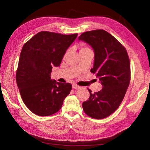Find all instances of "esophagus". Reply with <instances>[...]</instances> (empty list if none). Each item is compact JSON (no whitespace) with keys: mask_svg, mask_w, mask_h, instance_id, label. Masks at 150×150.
<instances>
[{"mask_svg":"<svg viewBox=\"0 0 150 150\" xmlns=\"http://www.w3.org/2000/svg\"><path fill=\"white\" fill-rule=\"evenodd\" d=\"M81 87L79 86H78V85H77V84H74V85H72V88L73 89H79Z\"/></svg>","mask_w":150,"mask_h":150,"instance_id":"1","label":"esophagus"}]
</instances>
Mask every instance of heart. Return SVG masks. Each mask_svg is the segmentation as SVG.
Instances as JSON below:
<instances>
[{"label": "heart", "mask_w": 150, "mask_h": 150, "mask_svg": "<svg viewBox=\"0 0 150 150\" xmlns=\"http://www.w3.org/2000/svg\"><path fill=\"white\" fill-rule=\"evenodd\" d=\"M88 49V47H82L81 48V49H80V51H81V50H83V49Z\"/></svg>", "instance_id": "heart-1"}]
</instances>
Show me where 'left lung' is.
I'll return each instance as SVG.
<instances>
[{"instance_id":"1","label":"left lung","mask_w":150,"mask_h":150,"mask_svg":"<svg viewBox=\"0 0 150 150\" xmlns=\"http://www.w3.org/2000/svg\"><path fill=\"white\" fill-rule=\"evenodd\" d=\"M79 40L93 47L94 61L91 72L96 74L103 86L101 91L94 93L88 89L90 96L83 103V110L93 118H105L118 108L129 86L131 70L128 52L118 40L103 29L85 32Z\"/></svg>"}]
</instances>
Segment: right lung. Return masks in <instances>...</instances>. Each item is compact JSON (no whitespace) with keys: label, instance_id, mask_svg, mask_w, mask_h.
<instances>
[{"label":"right lung","instance_id":"add662e5","mask_svg":"<svg viewBox=\"0 0 150 150\" xmlns=\"http://www.w3.org/2000/svg\"><path fill=\"white\" fill-rule=\"evenodd\" d=\"M77 36L41 31L23 46L16 82L22 101L34 114L47 116L57 112L70 93L72 85L51 79V73L53 66H60Z\"/></svg>","mask_w":150,"mask_h":150}]
</instances>
